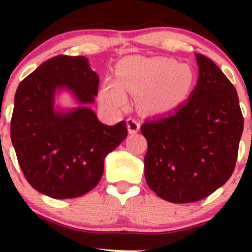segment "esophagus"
<instances>
[{"label":"esophagus","instance_id":"1","mask_svg":"<svg viewBox=\"0 0 252 252\" xmlns=\"http://www.w3.org/2000/svg\"><path fill=\"white\" fill-rule=\"evenodd\" d=\"M126 124H128V130L130 134L138 133L139 129H140V122L135 118H129L126 121Z\"/></svg>","mask_w":252,"mask_h":252}]
</instances>
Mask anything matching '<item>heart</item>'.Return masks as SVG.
Segmentation results:
<instances>
[{"instance_id": "1", "label": "heart", "mask_w": 252, "mask_h": 252, "mask_svg": "<svg viewBox=\"0 0 252 252\" xmlns=\"http://www.w3.org/2000/svg\"><path fill=\"white\" fill-rule=\"evenodd\" d=\"M116 83H106L102 100L113 107L126 103L124 91L144 94L142 102L147 110L166 113L174 110L188 96L195 75L188 64H178L169 58H124L117 65Z\"/></svg>"}]
</instances>
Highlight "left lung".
Here are the masks:
<instances>
[{
  "instance_id": "obj_1",
  "label": "left lung",
  "mask_w": 252,
  "mask_h": 252,
  "mask_svg": "<svg viewBox=\"0 0 252 252\" xmlns=\"http://www.w3.org/2000/svg\"><path fill=\"white\" fill-rule=\"evenodd\" d=\"M199 78L189 100L173 113L145 121V178L174 204L200 201L235 168L244 129L236 90L213 61L196 53Z\"/></svg>"
}]
</instances>
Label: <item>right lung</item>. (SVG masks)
<instances>
[{
  "label": "right lung",
  "mask_w": 252,
  "mask_h": 252,
  "mask_svg": "<svg viewBox=\"0 0 252 252\" xmlns=\"http://www.w3.org/2000/svg\"><path fill=\"white\" fill-rule=\"evenodd\" d=\"M67 88L79 102L93 103L98 77L83 56L50 58L19 84L11 119V139L25 179L53 199H74L93 190L105 157L128 135L126 123L106 126L81 106L53 111L56 89Z\"/></svg>",
  "instance_id": "add662e5"
}]
</instances>
